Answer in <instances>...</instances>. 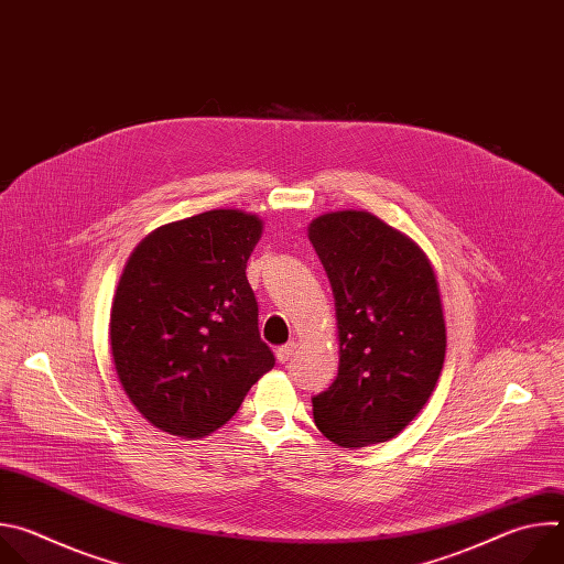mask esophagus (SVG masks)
Returning a JSON list of instances; mask_svg holds the SVG:
<instances>
[{
  "label": "esophagus",
  "instance_id": "34e87169",
  "mask_svg": "<svg viewBox=\"0 0 564 564\" xmlns=\"http://www.w3.org/2000/svg\"><path fill=\"white\" fill-rule=\"evenodd\" d=\"M296 348H299V344L292 339L290 344H285V346H281L279 350H276V359L281 361V364H285V361H290L292 357H294V352H296Z\"/></svg>",
  "mask_w": 564,
  "mask_h": 564
}]
</instances>
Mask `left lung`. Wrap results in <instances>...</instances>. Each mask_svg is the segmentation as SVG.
Masks as SVG:
<instances>
[{
  "label": "left lung",
  "mask_w": 564,
  "mask_h": 564,
  "mask_svg": "<svg viewBox=\"0 0 564 564\" xmlns=\"http://www.w3.org/2000/svg\"><path fill=\"white\" fill-rule=\"evenodd\" d=\"M328 274L339 372L312 397L316 429L344 448L388 442L431 399L446 357L435 268L413 238L366 209L318 216L307 227Z\"/></svg>",
  "instance_id": "left-lung-1"
}]
</instances>
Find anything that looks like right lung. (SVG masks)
<instances>
[{
    "label": "right lung",
    "instance_id": "add662e5",
    "mask_svg": "<svg viewBox=\"0 0 564 564\" xmlns=\"http://www.w3.org/2000/svg\"><path fill=\"white\" fill-rule=\"evenodd\" d=\"M263 220L209 209L147 234L118 281L111 357L135 411L198 440L227 424L274 366L246 268Z\"/></svg>",
    "mask_w": 564,
    "mask_h": 564
}]
</instances>
